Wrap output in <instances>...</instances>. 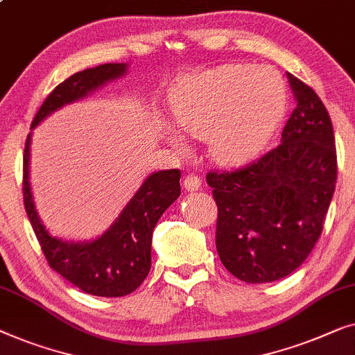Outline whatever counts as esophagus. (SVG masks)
<instances>
[{
    "mask_svg": "<svg viewBox=\"0 0 355 355\" xmlns=\"http://www.w3.org/2000/svg\"><path fill=\"white\" fill-rule=\"evenodd\" d=\"M183 187L188 189V191H196V189L201 188V178L198 175H194V173H189L183 178Z\"/></svg>",
    "mask_w": 355,
    "mask_h": 355,
    "instance_id": "34e87169",
    "label": "esophagus"
}]
</instances>
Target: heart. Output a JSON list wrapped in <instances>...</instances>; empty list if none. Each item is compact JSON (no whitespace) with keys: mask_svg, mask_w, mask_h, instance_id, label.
Masks as SVG:
<instances>
[{"mask_svg":"<svg viewBox=\"0 0 355 355\" xmlns=\"http://www.w3.org/2000/svg\"><path fill=\"white\" fill-rule=\"evenodd\" d=\"M283 77L268 66L230 64L183 80L172 98L173 117L193 137H207L214 159L246 162L262 151L286 114ZM173 146L183 137L166 127Z\"/></svg>","mask_w":355,"mask_h":355,"instance_id":"1","label":"heart"}]
</instances>
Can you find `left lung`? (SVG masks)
Instances as JSON below:
<instances>
[{
  "mask_svg": "<svg viewBox=\"0 0 355 355\" xmlns=\"http://www.w3.org/2000/svg\"><path fill=\"white\" fill-rule=\"evenodd\" d=\"M297 106L282 143L234 171H211L216 246L233 277L275 282L296 270L320 238L338 177L333 123L313 89L288 73Z\"/></svg>",
  "mask_w": 355,
  "mask_h": 355,
  "instance_id": "8db88e82",
  "label": "left lung"
}]
</instances>
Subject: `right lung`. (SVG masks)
<instances>
[{
	"label": "right lung",
	"mask_w": 355,
	"mask_h": 355,
	"mask_svg": "<svg viewBox=\"0 0 355 355\" xmlns=\"http://www.w3.org/2000/svg\"><path fill=\"white\" fill-rule=\"evenodd\" d=\"M125 72V64L112 62L73 73L48 94L35 114L32 128L64 104L87 96ZM28 146L30 135L24 149V206L49 267L93 296L122 297L133 293L151 268L153 230L166 209L180 196L178 168L149 175L103 236L92 243H66L46 232L35 211L28 183Z\"/></svg>",
	"instance_id": "1"
}]
</instances>
